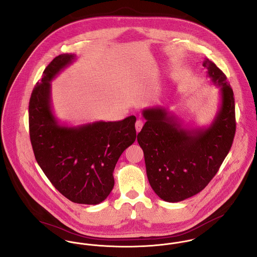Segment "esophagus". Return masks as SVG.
<instances>
[{"label": "esophagus", "mask_w": 257, "mask_h": 257, "mask_svg": "<svg viewBox=\"0 0 257 257\" xmlns=\"http://www.w3.org/2000/svg\"><path fill=\"white\" fill-rule=\"evenodd\" d=\"M143 126H144V121H143V120H141V119L137 120L136 125H135V127H136V131H137V132H140V131H141V129L143 128Z\"/></svg>", "instance_id": "esophagus-1"}]
</instances>
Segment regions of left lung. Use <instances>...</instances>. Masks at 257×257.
I'll return each mask as SVG.
<instances>
[{
  "label": "left lung",
  "mask_w": 257,
  "mask_h": 257,
  "mask_svg": "<svg viewBox=\"0 0 257 257\" xmlns=\"http://www.w3.org/2000/svg\"><path fill=\"white\" fill-rule=\"evenodd\" d=\"M210 81L220 88V105L208 127L184 128L166 108L143 110L146 123L138 134L147 176L159 198L178 202L202 191L217 173L235 137V99L226 75L205 59Z\"/></svg>",
  "instance_id": "left-lung-1"
}]
</instances>
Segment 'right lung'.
Segmentation results:
<instances>
[{
  "label": "right lung",
  "mask_w": 257,
  "mask_h": 257,
  "mask_svg": "<svg viewBox=\"0 0 257 257\" xmlns=\"http://www.w3.org/2000/svg\"><path fill=\"white\" fill-rule=\"evenodd\" d=\"M75 59L74 54L56 57L33 89L30 141L41 169L62 196L75 203L99 204L113 189L118 158L136 140V117L74 127L59 124L53 112L51 81Z\"/></svg>",
  "instance_id": "add662e5"
}]
</instances>
